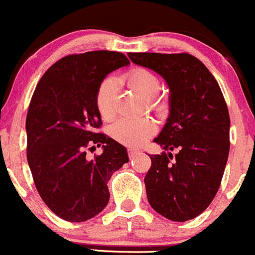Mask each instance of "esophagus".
<instances>
[{"mask_svg": "<svg viewBox=\"0 0 255 255\" xmlns=\"http://www.w3.org/2000/svg\"><path fill=\"white\" fill-rule=\"evenodd\" d=\"M137 153H138V151H136V150H128V158H133L136 155H137Z\"/></svg>", "mask_w": 255, "mask_h": 255, "instance_id": "esophagus-1", "label": "esophagus"}]
</instances>
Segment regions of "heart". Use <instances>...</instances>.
Here are the masks:
<instances>
[{"instance_id":"1","label":"heart","mask_w":255,"mask_h":255,"mask_svg":"<svg viewBox=\"0 0 255 255\" xmlns=\"http://www.w3.org/2000/svg\"><path fill=\"white\" fill-rule=\"evenodd\" d=\"M128 87L147 98L151 109L161 112L165 108V100L157 97L161 83L157 75L146 68H135L124 77ZM95 107L100 118L105 122L113 120L117 115V87L113 79L103 80L95 94ZM157 130L155 122L151 119L128 120L123 119L112 127V136L123 145L137 147L150 138Z\"/></svg>"}]
</instances>
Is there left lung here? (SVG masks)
Returning a JSON list of instances; mask_svg holds the SVG:
<instances>
[{"instance_id": "1", "label": "left lung", "mask_w": 255, "mask_h": 255, "mask_svg": "<svg viewBox=\"0 0 255 255\" xmlns=\"http://www.w3.org/2000/svg\"><path fill=\"white\" fill-rule=\"evenodd\" d=\"M135 64L162 75L170 88V117L150 155L147 200L161 216L185 222L200 216L218 192L229 153L228 108L206 65L188 53H128Z\"/></svg>"}]
</instances>
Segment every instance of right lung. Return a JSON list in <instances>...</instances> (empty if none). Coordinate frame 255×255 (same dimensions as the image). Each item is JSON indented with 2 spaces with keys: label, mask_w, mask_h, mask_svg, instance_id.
<instances>
[{
  "label": "right lung",
  "mask_w": 255,
  "mask_h": 255,
  "mask_svg": "<svg viewBox=\"0 0 255 255\" xmlns=\"http://www.w3.org/2000/svg\"><path fill=\"white\" fill-rule=\"evenodd\" d=\"M120 52L69 54L43 74L26 119L27 161L43 202L68 222H84L102 212L108 181L128 161L127 148L104 132L95 94L113 70L128 64ZM105 150L93 159L88 150Z\"/></svg>",
  "instance_id": "obj_1"
}]
</instances>
